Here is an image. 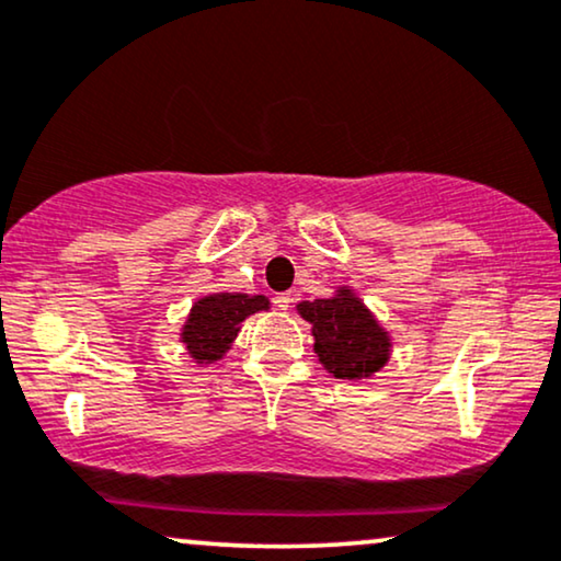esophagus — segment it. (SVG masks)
<instances>
[{
  "mask_svg": "<svg viewBox=\"0 0 561 561\" xmlns=\"http://www.w3.org/2000/svg\"><path fill=\"white\" fill-rule=\"evenodd\" d=\"M290 301H294V298H290L288 290H283V294H275V307H278V309L286 311L290 307Z\"/></svg>",
  "mask_w": 561,
  "mask_h": 561,
  "instance_id": "esophagus-1",
  "label": "esophagus"
}]
</instances>
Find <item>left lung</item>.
<instances>
[{
	"instance_id": "obj_1",
	"label": "left lung",
	"mask_w": 561,
	"mask_h": 561,
	"mask_svg": "<svg viewBox=\"0 0 561 561\" xmlns=\"http://www.w3.org/2000/svg\"><path fill=\"white\" fill-rule=\"evenodd\" d=\"M296 311L311 324L317 358L334 378L358 381L387 366L389 332L376 322L351 286L337 288L330 298L296 304Z\"/></svg>"
}]
</instances>
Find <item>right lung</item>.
<instances>
[{
  "mask_svg": "<svg viewBox=\"0 0 561 561\" xmlns=\"http://www.w3.org/2000/svg\"><path fill=\"white\" fill-rule=\"evenodd\" d=\"M271 309L265 296L250 294H210L193 304L180 343L195 363H216L229 353L242 322L254 311Z\"/></svg>",
  "mask_w": 561,
  "mask_h": 561,
  "instance_id": "add662e5",
  "label": "right lung"
}]
</instances>
